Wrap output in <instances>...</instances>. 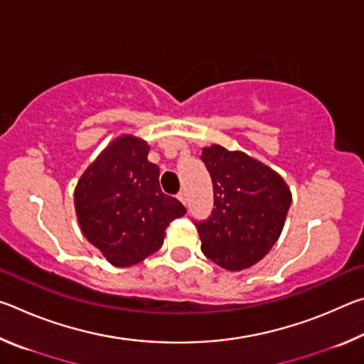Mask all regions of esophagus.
Masks as SVG:
<instances>
[{"mask_svg":"<svg viewBox=\"0 0 364 364\" xmlns=\"http://www.w3.org/2000/svg\"><path fill=\"white\" fill-rule=\"evenodd\" d=\"M178 199H180L184 205L188 204V197H186V193H184V191H180V193H178Z\"/></svg>","mask_w":364,"mask_h":364,"instance_id":"esophagus-1","label":"esophagus"}]
</instances>
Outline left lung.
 I'll list each match as a JSON object with an SVG mask.
<instances>
[{
	"label": "left lung",
	"mask_w": 364,
	"mask_h": 364,
	"mask_svg": "<svg viewBox=\"0 0 364 364\" xmlns=\"http://www.w3.org/2000/svg\"><path fill=\"white\" fill-rule=\"evenodd\" d=\"M200 159L212 176L215 205L207 220L194 221L200 249L228 271L254 267L281 236L291 189L274 170L241 151L212 144Z\"/></svg>",
	"instance_id": "8db88e82"
}]
</instances>
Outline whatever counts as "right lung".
<instances>
[{
	"mask_svg": "<svg viewBox=\"0 0 364 364\" xmlns=\"http://www.w3.org/2000/svg\"><path fill=\"white\" fill-rule=\"evenodd\" d=\"M144 139L123 134L85 170L73 194L80 230L114 267H132L157 252L165 230L186 208L162 193L159 167Z\"/></svg>",
	"mask_w": 364,
	"mask_h": 364,
	"instance_id": "right-lung-1",
	"label": "right lung"
}]
</instances>
